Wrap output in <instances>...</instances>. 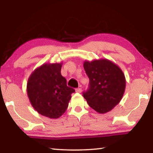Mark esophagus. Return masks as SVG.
Segmentation results:
<instances>
[{"label":"esophagus","instance_id":"esophagus-1","mask_svg":"<svg viewBox=\"0 0 153 153\" xmlns=\"http://www.w3.org/2000/svg\"><path fill=\"white\" fill-rule=\"evenodd\" d=\"M76 92L81 93V92H82V90L81 88H76Z\"/></svg>","mask_w":153,"mask_h":153}]
</instances>
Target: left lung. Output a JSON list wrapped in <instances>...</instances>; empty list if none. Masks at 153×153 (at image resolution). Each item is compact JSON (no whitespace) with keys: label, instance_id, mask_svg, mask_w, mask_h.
I'll list each match as a JSON object with an SVG mask.
<instances>
[{"label":"left lung","instance_id":"8db88e82","mask_svg":"<svg viewBox=\"0 0 153 153\" xmlns=\"http://www.w3.org/2000/svg\"><path fill=\"white\" fill-rule=\"evenodd\" d=\"M84 68L90 79L88 89L83 92L88 104L99 113L112 110L125 92L123 71L117 65L105 59L84 61Z\"/></svg>","mask_w":153,"mask_h":153}]
</instances>
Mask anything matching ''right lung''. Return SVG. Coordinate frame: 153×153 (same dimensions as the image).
<instances>
[{"label": "right lung", "instance_id": "right-lung-1", "mask_svg": "<svg viewBox=\"0 0 153 153\" xmlns=\"http://www.w3.org/2000/svg\"><path fill=\"white\" fill-rule=\"evenodd\" d=\"M62 63H45L30 75L27 92L32 107L38 113L57 119L65 112L75 90L67 86L61 76Z\"/></svg>", "mask_w": 153, "mask_h": 153}]
</instances>
